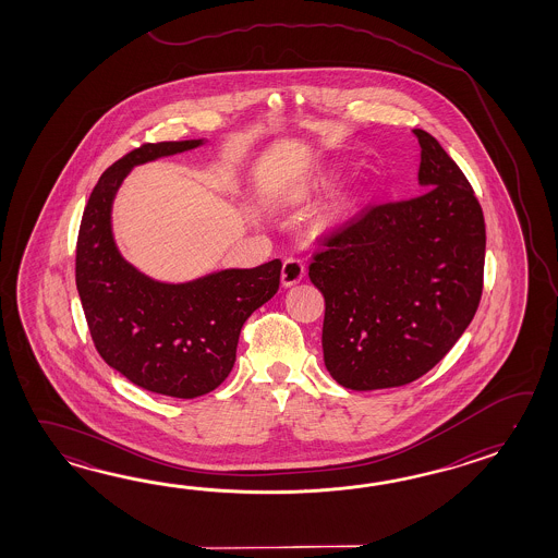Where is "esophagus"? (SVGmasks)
<instances>
[{"label":"esophagus","instance_id":"34e87169","mask_svg":"<svg viewBox=\"0 0 558 558\" xmlns=\"http://www.w3.org/2000/svg\"><path fill=\"white\" fill-rule=\"evenodd\" d=\"M303 277H305V263L296 259V257L284 259L283 269H281V283H283V287L299 283Z\"/></svg>","mask_w":558,"mask_h":558}]
</instances>
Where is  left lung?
<instances>
[{"label":"left lung","instance_id":"obj_1","mask_svg":"<svg viewBox=\"0 0 558 558\" xmlns=\"http://www.w3.org/2000/svg\"><path fill=\"white\" fill-rule=\"evenodd\" d=\"M413 133L423 193L363 211L308 265L325 296V367L344 389L423 377L471 325L483 293V209L440 143Z\"/></svg>","mask_w":558,"mask_h":558}]
</instances>
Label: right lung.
Returning <instances> with one entry per match:
<instances>
[{
	"label": "right lung",
	"mask_w": 558,
	"mask_h": 558,
	"mask_svg": "<svg viewBox=\"0 0 558 558\" xmlns=\"http://www.w3.org/2000/svg\"><path fill=\"white\" fill-rule=\"evenodd\" d=\"M203 143H145L109 167L85 205L75 251V283L97 353L133 385L175 399L202 397L227 379L243 323L277 293L281 277L274 259L163 283L121 257L111 207L123 179L135 166Z\"/></svg>",
	"instance_id": "right-lung-1"
}]
</instances>
